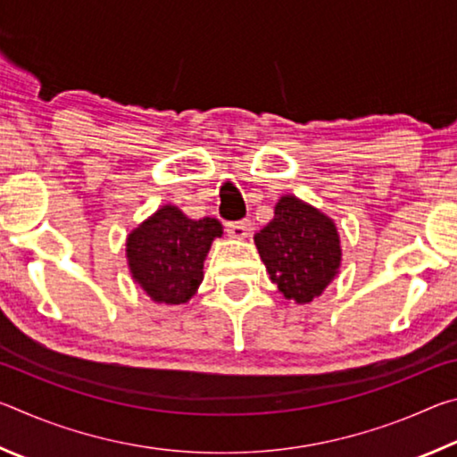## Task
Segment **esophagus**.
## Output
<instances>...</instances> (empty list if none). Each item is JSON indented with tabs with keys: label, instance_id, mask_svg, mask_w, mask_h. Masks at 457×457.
Here are the masks:
<instances>
[{
	"label": "esophagus",
	"instance_id": "obj_1",
	"mask_svg": "<svg viewBox=\"0 0 457 457\" xmlns=\"http://www.w3.org/2000/svg\"><path fill=\"white\" fill-rule=\"evenodd\" d=\"M228 228V234L231 237H237V239H244L250 236V229H252V223L247 220H239V221H229L226 223Z\"/></svg>",
	"mask_w": 457,
	"mask_h": 457
}]
</instances>
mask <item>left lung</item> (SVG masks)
<instances>
[{"instance_id":"1","label":"left lung","mask_w":457,"mask_h":457,"mask_svg":"<svg viewBox=\"0 0 457 457\" xmlns=\"http://www.w3.org/2000/svg\"><path fill=\"white\" fill-rule=\"evenodd\" d=\"M253 242L278 290L298 304L322 294L340 266L335 223L292 195L278 201L274 220Z\"/></svg>"}]
</instances>
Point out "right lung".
Returning a JSON list of instances; mask_svg holds the SVG:
<instances>
[{"label": "right lung", "mask_w": 457, "mask_h": 457, "mask_svg": "<svg viewBox=\"0 0 457 457\" xmlns=\"http://www.w3.org/2000/svg\"><path fill=\"white\" fill-rule=\"evenodd\" d=\"M221 234L218 220H189L177 207L163 205L127 239L130 272L154 303H187L204 280L213 237Z\"/></svg>", "instance_id": "obj_1"}]
</instances>
